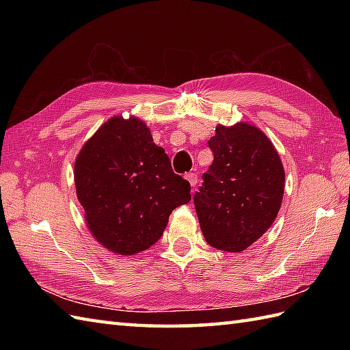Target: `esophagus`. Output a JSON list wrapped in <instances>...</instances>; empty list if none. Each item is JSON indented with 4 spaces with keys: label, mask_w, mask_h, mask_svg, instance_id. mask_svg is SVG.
<instances>
[{
    "label": "esophagus",
    "mask_w": 350,
    "mask_h": 350,
    "mask_svg": "<svg viewBox=\"0 0 350 350\" xmlns=\"http://www.w3.org/2000/svg\"><path fill=\"white\" fill-rule=\"evenodd\" d=\"M185 179H187V180L189 182L191 187H196L198 177H197L196 173H188V174H185Z\"/></svg>",
    "instance_id": "34e87169"
}]
</instances>
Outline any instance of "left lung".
<instances>
[{
	"label": "left lung",
	"mask_w": 350,
	"mask_h": 350,
	"mask_svg": "<svg viewBox=\"0 0 350 350\" xmlns=\"http://www.w3.org/2000/svg\"><path fill=\"white\" fill-rule=\"evenodd\" d=\"M213 162L194 196L206 242L241 252L269 230L284 194V168L263 131L239 122L218 124L209 139Z\"/></svg>",
	"instance_id": "obj_1"
}]
</instances>
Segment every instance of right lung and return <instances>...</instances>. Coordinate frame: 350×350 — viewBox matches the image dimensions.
Returning <instances> with one entry per match:
<instances>
[{"label": "right lung", "mask_w": 350, "mask_h": 350, "mask_svg": "<svg viewBox=\"0 0 350 350\" xmlns=\"http://www.w3.org/2000/svg\"><path fill=\"white\" fill-rule=\"evenodd\" d=\"M75 187L90 233L118 256L150 248L170 213L191 200L189 182L135 116L111 117L87 139L75 161Z\"/></svg>", "instance_id": "1"}]
</instances>
